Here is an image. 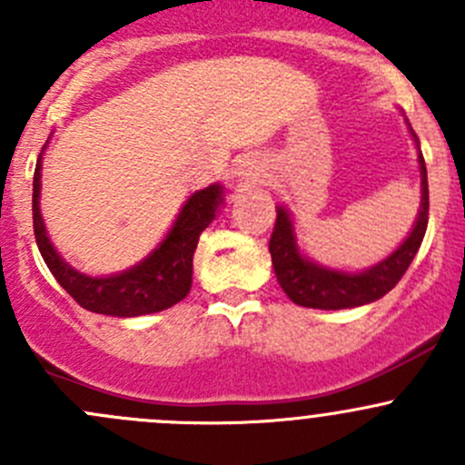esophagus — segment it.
<instances>
[{
    "mask_svg": "<svg viewBox=\"0 0 465 465\" xmlns=\"http://www.w3.org/2000/svg\"><path fill=\"white\" fill-rule=\"evenodd\" d=\"M238 177H241L242 184H256L262 177V166L259 162H242L241 168H238Z\"/></svg>",
    "mask_w": 465,
    "mask_h": 465,
    "instance_id": "obj_1",
    "label": "esophagus"
}]
</instances>
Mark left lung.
<instances>
[{"label":"left lung","mask_w":465,"mask_h":465,"mask_svg":"<svg viewBox=\"0 0 465 465\" xmlns=\"http://www.w3.org/2000/svg\"><path fill=\"white\" fill-rule=\"evenodd\" d=\"M411 137L416 139V134L411 133ZM419 166L420 211L414 229L393 254L380 261L378 265L369 267L364 272H355V274L353 272L328 270V267L308 261L297 247V236H294L288 209H283V206L276 209V224L270 238L272 265H274L279 285L297 306L320 308V311H341V308L364 306V303H371L384 297L402 279L410 262L414 261L420 242H423L425 229H428L430 191L423 154H419Z\"/></svg>","instance_id":"left-lung-1"}]
</instances>
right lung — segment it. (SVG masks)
Masks as SVG:
<instances>
[{
	"label": "right lung",
	"instance_id": "1",
	"mask_svg": "<svg viewBox=\"0 0 465 465\" xmlns=\"http://www.w3.org/2000/svg\"><path fill=\"white\" fill-rule=\"evenodd\" d=\"M40 171L42 153L33 175V232L37 250L55 281L72 294L78 306L98 315L139 317L166 311L189 294L195 247L200 233L209 227L218 206L224 203L223 186L211 184L195 191L182 206L166 238L142 262L119 274L87 276L64 262L46 236L40 213Z\"/></svg>",
	"mask_w": 465,
	"mask_h": 465
}]
</instances>
